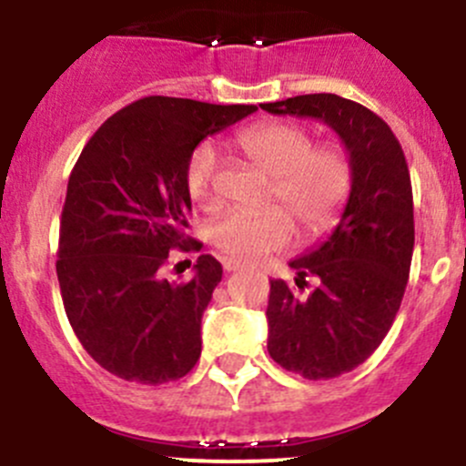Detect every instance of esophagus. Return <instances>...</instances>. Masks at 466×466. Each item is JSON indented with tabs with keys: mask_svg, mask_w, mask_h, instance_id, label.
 I'll return each instance as SVG.
<instances>
[{
	"mask_svg": "<svg viewBox=\"0 0 466 466\" xmlns=\"http://www.w3.org/2000/svg\"><path fill=\"white\" fill-rule=\"evenodd\" d=\"M223 268H225V270H228V272H234V270H238V268H241V263H237V261H225Z\"/></svg>",
	"mask_w": 466,
	"mask_h": 466,
	"instance_id": "34e87169",
	"label": "esophagus"
}]
</instances>
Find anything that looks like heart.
Here are the masks:
<instances>
[{"label":"heart","mask_w":466,"mask_h":466,"mask_svg":"<svg viewBox=\"0 0 466 466\" xmlns=\"http://www.w3.org/2000/svg\"><path fill=\"white\" fill-rule=\"evenodd\" d=\"M237 146L272 177L270 203L279 207L248 214L232 211L211 228V241L229 259L252 263L293 243L295 225L307 238L327 234L340 218L354 187V167L345 148L318 144L307 128L289 121H263L237 135ZM218 150L200 142L185 167V185L200 207L216 205Z\"/></svg>","instance_id":"heart-1"}]
</instances>
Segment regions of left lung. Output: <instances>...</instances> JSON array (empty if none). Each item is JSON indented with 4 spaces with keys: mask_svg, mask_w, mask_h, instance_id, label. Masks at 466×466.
<instances>
[{
    "mask_svg": "<svg viewBox=\"0 0 466 466\" xmlns=\"http://www.w3.org/2000/svg\"><path fill=\"white\" fill-rule=\"evenodd\" d=\"M272 115L311 116L331 126L350 150L354 187L340 223L320 248L290 261L299 298L270 279L268 354L289 372L322 380L351 372L388 336L410 275L415 248L406 155L390 126L338 94H302L263 103Z\"/></svg>",
    "mask_w": 466,
    "mask_h": 466,
    "instance_id": "left-lung-1",
    "label": "left lung"
}]
</instances>
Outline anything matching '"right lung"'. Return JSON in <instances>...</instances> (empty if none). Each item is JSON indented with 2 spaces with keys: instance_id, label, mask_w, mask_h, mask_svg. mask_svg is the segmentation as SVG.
Here are the masks:
<instances>
[{
  "instance_id": "1",
  "label": "right lung",
  "mask_w": 466,
  "mask_h": 466,
  "mask_svg": "<svg viewBox=\"0 0 466 466\" xmlns=\"http://www.w3.org/2000/svg\"><path fill=\"white\" fill-rule=\"evenodd\" d=\"M255 106L144 96L112 115L74 164L60 216L65 313L83 350L115 377L162 385L200 359V322L223 268L200 255L189 281H168V252L185 237L191 150Z\"/></svg>"
}]
</instances>
